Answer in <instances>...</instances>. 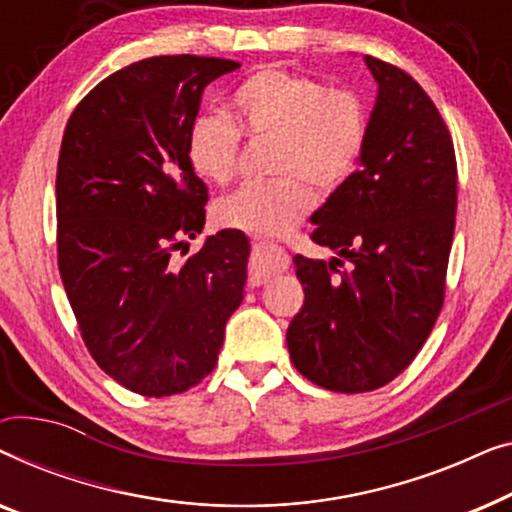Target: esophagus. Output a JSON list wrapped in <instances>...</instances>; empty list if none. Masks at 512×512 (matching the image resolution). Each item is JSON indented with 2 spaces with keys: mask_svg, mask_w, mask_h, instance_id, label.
Instances as JSON below:
<instances>
[{
  "mask_svg": "<svg viewBox=\"0 0 512 512\" xmlns=\"http://www.w3.org/2000/svg\"><path fill=\"white\" fill-rule=\"evenodd\" d=\"M289 268V256L275 244L258 242L254 244V254H251L249 265V282L251 286H263L275 279L277 275Z\"/></svg>",
  "mask_w": 512,
  "mask_h": 512,
  "instance_id": "1",
  "label": "esophagus"
}]
</instances>
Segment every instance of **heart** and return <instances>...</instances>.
<instances>
[{
	"label": "heart",
	"mask_w": 512,
	"mask_h": 512,
	"mask_svg": "<svg viewBox=\"0 0 512 512\" xmlns=\"http://www.w3.org/2000/svg\"><path fill=\"white\" fill-rule=\"evenodd\" d=\"M233 123L200 114L188 125L186 158L195 177L226 186L235 177L240 135L270 139L268 172L221 198V226L251 235H282L312 212L319 195L354 177L368 142V104L347 86H326L284 67H263L228 95ZM318 191L314 192L313 188Z\"/></svg>",
	"instance_id": "b5f03b06"
}]
</instances>
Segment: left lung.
Wrapping results in <instances>:
<instances>
[{"label": "left lung", "instance_id": "left-lung-1", "mask_svg": "<svg viewBox=\"0 0 512 512\" xmlns=\"http://www.w3.org/2000/svg\"><path fill=\"white\" fill-rule=\"evenodd\" d=\"M363 60L377 100L361 167L312 214V240L340 258L293 256L305 303L286 331L298 373L340 394L384 387L419 354L443 307L457 214V158L436 104L403 69Z\"/></svg>", "mask_w": 512, "mask_h": 512}]
</instances>
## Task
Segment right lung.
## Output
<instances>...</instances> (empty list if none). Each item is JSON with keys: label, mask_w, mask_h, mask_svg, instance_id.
Returning a JSON list of instances; mask_svg holds the SVG:
<instances>
[{"label": "right lung", "mask_w": 512, "mask_h": 512, "mask_svg": "<svg viewBox=\"0 0 512 512\" xmlns=\"http://www.w3.org/2000/svg\"><path fill=\"white\" fill-rule=\"evenodd\" d=\"M240 65L158 55L90 90L62 135L55 209L58 268L81 338L125 389L163 398L212 373L244 296L249 240L209 235L207 186L186 158L202 90Z\"/></svg>", "instance_id": "add662e5"}]
</instances>
